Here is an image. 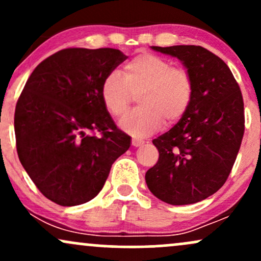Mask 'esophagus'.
Wrapping results in <instances>:
<instances>
[{"instance_id":"34e87169","label":"esophagus","mask_w":261,"mask_h":261,"mask_svg":"<svg viewBox=\"0 0 261 261\" xmlns=\"http://www.w3.org/2000/svg\"><path fill=\"white\" fill-rule=\"evenodd\" d=\"M131 143H133L134 147H139V146H142L143 145V141L142 140H139V139H133V141H131Z\"/></svg>"}]
</instances>
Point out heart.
I'll return each mask as SVG.
<instances>
[{"mask_svg": "<svg viewBox=\"0 0 261 261\" xmlns=\"http://www.w3.org/2000/svg\"><path fill=\"white\" fill-rule=\"evenodd\" d=\"M134 95L140 108L125 115L120 127L137 137L160 130L163 120L174 124L190 107L194 81L189 71L173 67L168 60L154 54H140L124 66L122 77L113 72L104 79L100 97L113 116L126 113Z\"/></svg>", "mask_w": 261, "mask_h": 261, "instance_id": "obj_1", "label": "heart"}]
</instances>
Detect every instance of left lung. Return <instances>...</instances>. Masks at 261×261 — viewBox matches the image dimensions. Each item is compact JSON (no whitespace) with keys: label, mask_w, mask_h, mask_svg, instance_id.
I'll return each mask as SVG.
<instances>
[{"label":"left lung","mask_w":261,"mask_h":261,"mask_svg":"<svg viewBox=\"0 0 261 261\" xmlns=\"http://www.w3.org/2000/svg\"><path fill=\"white\" fill-rule=\"evenodd\" d=\"M152 49L182 62L194 95L182 118L152 142L158 162L146 173L152 194L170 205L205 200L228 178L244 135L241 88L223 60L196 45Z\"/></svg>","instance_id":"8db88e82"}]
</instances>
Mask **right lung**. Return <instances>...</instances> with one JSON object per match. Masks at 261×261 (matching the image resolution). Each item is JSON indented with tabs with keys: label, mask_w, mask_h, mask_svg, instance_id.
<instances>
[{
	"label": "right lung",
	"mask_w": 261,
	"mask_h": 261,
	"mask_svg": "<svg viewBox=\"0 0 261 261\" xmlns=\"http://www.w3.org/2000/svg\"><path fill=\"white\" fill-rule=\"evenodd\" d=\"M126 59L110 47L60 50L35 67L20 93L18 157L40 193L58 205L97 196L112 164L130 147L131 137L116 127L100 97L104 79Z\"/></svg>",
	"instance_id": "right-lung-1"
}]
</instances>
